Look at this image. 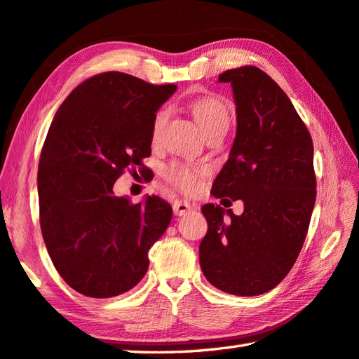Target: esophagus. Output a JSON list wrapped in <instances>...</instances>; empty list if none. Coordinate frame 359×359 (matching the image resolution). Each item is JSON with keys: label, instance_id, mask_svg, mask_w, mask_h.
Wrapping results in <instances>:
<instances>
[{"label": "esophagus", "instance_id": "1", "mask_svg": "<svg viewBox=\"0 0 359 359\" xmlns=\"http://www.w3.org/2000/svg\"><path fill=\"white\" fill-rule=\"evenodd\" d=\"M172 210H174V215H177V216H184V215H187V213H189L193 210V205L191 203H189L188 201H174V203H172Z\"/></svg>", "mask_w": 359, "mask_h": 359}]
</instances>
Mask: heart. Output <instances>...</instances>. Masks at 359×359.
I'll list each match as a JSON object with an SVG mask.
<instances>
[{
  "label": "heart",
  "mask_w": 359,
  "mask_h": 359,
  "mask_svg": "<svg viewBox=\"0 0 359 359\" xmlns=\"http://www.w3.org/2000/svg\"><path fill=\"white\" fill-rule=\"evenodd\" d=\"M194 118L198 119V123L203 132H208L217 126L227 124L230 121V114L227 104L216 96H202L199 100H196L191 104ZM168 118H170V110L168 109H160L156 116H154L152 121V129H151V137L152 142H158L161 133H163L165 126L168 123ZM207 168L196 166L184 163V161H172L171 165H168L163 171V177L175 187L180 191L187 194H193L198 191L202 185V179L205 177Z\"/></svg>",
  "instance_id": "obj_1"
}]
</instances>
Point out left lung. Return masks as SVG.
<instances>
[{
    "mask_svg": "<svg viewBox=\"0 0 359 359\" xmlns=\"http://www.w3.org/2000/svg\"><path fill=\"white\" fill-rule=\"evenodd\" d=\"M219 82L233 88L238 126L212 193L243 199L244 212L202 207L208 230L199 262L217 290L258 296L282 282L304 245L316 202L313 140L290 97L259 68L227 69Z\"/></svg>",
    "mask_w": 359,
    "mask_h": 359,
    "instance_id": "left-lung-1",
    "label": "left lung"
}]
</instances>
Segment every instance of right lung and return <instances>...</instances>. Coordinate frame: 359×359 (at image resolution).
Instances as JSON below:
<instances>
[{"instance_id": "1", "label": "right lung", "mask_w": 359, "mask_h": 359, "mask_svg": "<svg viewBox=\"0 0 359 359\" xmlns=\"http://www.w3.org/2000/svg\"><path fill=\"white\" fill-rule=\"evenodd\" d=\"M109 72L79 83L55 114L40 154V229L60 277L87 297L132 290L149 266L147 252L170 226L158 196L118 198L126 171L146 170L156 111L175 91Z\"/></svg>"}]
</instances>
